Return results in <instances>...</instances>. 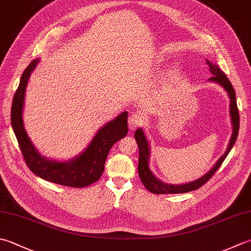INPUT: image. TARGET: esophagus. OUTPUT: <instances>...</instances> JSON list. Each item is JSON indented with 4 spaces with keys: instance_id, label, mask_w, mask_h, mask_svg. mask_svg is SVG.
<instances>
[{
    "instance_id": "34e87169",
    "label": "esophagus",
    "mask_w": 251,
    "mask_h": 251,
    "mask_svg": "<svg viewBox=\"0 0 251 251\" xmlns=\"http://www.w3.org/2000/svg\"><path fill=\"white\" fill-rule=\"evenodd\" d=\"M142 122H144V116L141 114H138V113H134V114H131L129 116L128 125L131 129H134L140 126L142 124Z\"/></svg>"
}]
</instances>
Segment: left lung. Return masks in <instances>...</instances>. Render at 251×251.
<instances>
[{
	"label": "left lung",
	"instance_id": "obj_1",
	"mask_svg": "<svg viewBox=\"0 0 251 251\" xmlns=\"http://www.w3.org/2000/svg\"><path fill=\"white\" fill-rule=\"evenodd\" d=\"M207 63L209 65L210 73L212 74V77H210V80L220 83V85L227 91L229 100H230L229 113H230V119H232V124H233V134H232V137H230L227 150L222 156H221L217 163L214 164L213 168L211 169L204 176H202V177H200L199 179L195 180V181H191V183L183 184V185H169V184L163 183V181L159 180L153 174L151 173L149 165H148L149 154H150L148 141H147L144 130H142L141 128L137 129L135 132V139L137 141V144H138V149H139V161H138L139 177L142 181V184L145 185V187L152 194H158V195H160V194H183V193H188V191H193V190L200 188L201 186H203L211 177H212L213 174L218 171L220 166L222 165L223 161L227 156L228 152L230 151V149L233 148L235 141H236V139H237L238 130H239V113H238V109H237L235 90L232 86V83H230L228 78L226 77V75H225V74L221 71L217 65L210 63L209 61H207Z\"/></svg>",
	"mask_w": 251,
	"mask_h": 251
}]
</instances>
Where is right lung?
<instances>
[{
	"mask_svg": "<svg viewBox=\"0 0 251 251\" xmlns=\"http://www.w3.org/2000/svg\"><path fill=\"white\" fill-rule=\"evenodd\" d=\"M38 62L39 60L32 61L23 73L21 82L13 98L11 110L12 127L25 163L32 173L51 183L75 188L87 187L101 177L104 171L106 156L112 146L128 132L127 128L128 114L127 112H123L115 120L103 126L88 148L76 159L68 162H56L43 158L28 138L22 117L25 90L29 77Z\"/></svg>",
	"mask_w": 251,
	"mask_h": 251,
	"instance_id": "add662e5",
	"label": "right lung"
}]
</instances>
